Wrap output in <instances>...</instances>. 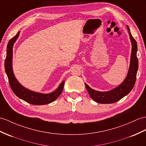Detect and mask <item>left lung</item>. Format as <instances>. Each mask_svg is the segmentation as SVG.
Here are the masks:
<instances>
[{
    "instance_id": "obj_1",
    "label": "left lung",
    "mask_w": 146,
    "mask_h": 146,
    "mask_svg": "<svg viewBox=\"0 0 146 146\" xmlns=\"http://www.w3.org/2000/svg\"><path fill=\"white\" fill-rule=\"evenodd\" d=\"M127 28L132 43V51L131 55L129 69L125 80L118 87L108 92H98L95 90L91 88L86 83H85V87L92 100L99 104H113L119 101L124 96L129 93L136 82L138 70V59L137 58V46L136 41L131 34L129 27L127 26Z\"/></svg>"
}]
</instances>
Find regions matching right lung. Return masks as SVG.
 Returning a JSON list of instances; mask_svg holds the SVG:
<instances>
[{
  "instance_id": "right-lung-1",
  "label": "right lung",
  "mask_w": 146,
  "mask_h": 146,
  "mask_svg": "<svg viewBox=\"0 0 146 146\" xmlns=\"http://www.w3.org/2000/svg\"><path fill=\"white\" fill-rule=\"evenodd\" d=\"M20 31L17 33L15 36L9 40L7 46V55L5 60V70L8 77L9 82L13 93L18 97L22 99L23 100L29 103L32 105H42L50 104L54 102L58 98L63 90L64 81L60 84L58 89L51 94H43L36 93L30 91L23 87L19 82L17 81L13 74L12 69V54L13 46L14 42L19 36Z\"/></svg>"
}]
</instances>
